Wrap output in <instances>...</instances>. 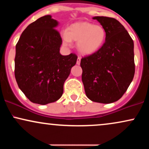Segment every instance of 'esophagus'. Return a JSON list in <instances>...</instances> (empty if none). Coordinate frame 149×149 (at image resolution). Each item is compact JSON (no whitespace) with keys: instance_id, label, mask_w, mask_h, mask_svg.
Masks as SVG:
<instances>
[{"instance_id":"1","label":"esophagus","mask_w":149,"mask_h":149,"mask_svg":"<svg viewBox=\"0 0 149 149\" xmlns=\"http://www.w3.org/2000/svg\"><path fill=\"white\" fill-rule=\"evenodd\" d=\"M80 60H81V58L80 57H78V59H77V61H76V64L78 65H80Z\"/></svg>"}]
</instances>
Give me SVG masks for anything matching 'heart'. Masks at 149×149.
<instances>
[{"label":"heart","instance_id":"heart-1","mask_svg":"<svg viewBox=\"0 0 149 149\" xmlns=\"http://www.w3.org/2000/svg\"><path fill=\"white\" fill-rule=\"evenodd\" d=\"M65 45H71V41L77 42V48L84 55H91L99 51L107 39V31L101 25L88 22L72 24L61 35Z\"/></svg>","mask_w":149,"mask_h":149}]
</instances>
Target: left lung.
Instances as JSON below:
<instances>
[{
	"instance_id": "1",
	"label": "left lung",
	"mask_w": 149,
	"mask_h": 149,
	"mask_svg": "<svg viewBox=\"0 0 149 149\" xmlns=\"http://www.w3.org/2000/svg\"><path fill=\"white\" fill-rule=\"evenodd\" d=\"M107 31L100 50L82 58V81L86 96L92 102H115L122 97L134 75V42L116 19L94 17Z\"/></svg>"
}]
</instances>
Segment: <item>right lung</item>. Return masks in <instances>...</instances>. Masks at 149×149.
I'll list each match as a JSON object with an SVG mask.
<instances>
[{"label": "right lung", "mask_w": 149, "mask_h": 149, "mask_svg": "<svg viewBox=\"0 0 149 149\" xmlns=\"http://www.w3.org/2000/svg\"><path fill=\"white\" fill-rule=\"evenodd\" d=\"M57 20L49 15L38 19L22 32L16 45L15 76L31 102L45 105L59 100L64 83L76 64L75 54L62 55Z\"/></svg>", "instance_id": "1"}]
</instances>
